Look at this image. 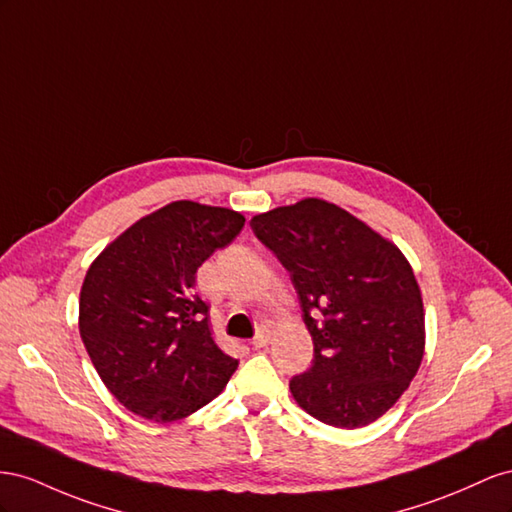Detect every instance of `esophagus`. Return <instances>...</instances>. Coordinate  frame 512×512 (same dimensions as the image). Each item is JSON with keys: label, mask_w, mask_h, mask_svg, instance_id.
<instances>
[{"label": "esophagus", "mask_w": 512, "mask_h": 512, "mask_svg": "<svg viewBox=\"0 0 512 512\" xmlns=\"http://www.w3.org/2000/svg\"><path fill=\"white\" fill-rule=\"evenodd\" d=\"M268 343H270V334L266 330H259L255 337H253V341H251L253 349H261V347H266Z\"/></svg>", "instance_id": "esophagus-1"}]
</instances>
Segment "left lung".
<instances>
[{
  "instance_id": "obj_1",
  "label": "left lung",
  "mask_w": 512,
  "mask_h": 512,
  "mask_svg": "<svg viewBox=\"0 0 512 512\" xmlns=\"http://www.w3.org/2000/svg\"><path fill=\"white\" fill-rule=\"evenodd\" d=\"M300 300L313 362L289 382L304 412L339 429L386 414L425 354L412 266L392 242L334 203L302 199L251 221Z\"/></svg>"
}]
</instances>
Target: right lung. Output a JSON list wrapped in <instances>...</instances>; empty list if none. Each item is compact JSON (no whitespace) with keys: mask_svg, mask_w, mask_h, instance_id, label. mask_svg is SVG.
<instances>
[{"mask_svg":"<svg viewBox=\"0 0 512 512\" xmlns=\"http://www.w3.org/2000/svg\"><path fill=\"white\" fill-rule=\"evenodd\" d=\"M242 227L244 216L233 210L173 201L128 227L87 270L81 339L126 410L154 422L186 418L238 369L212 339L195 274Z\"/></svg>","mask_w":512,"mask_h":512,"instance_id":"right-lung-1","label":"right lung"}]
</instances>
